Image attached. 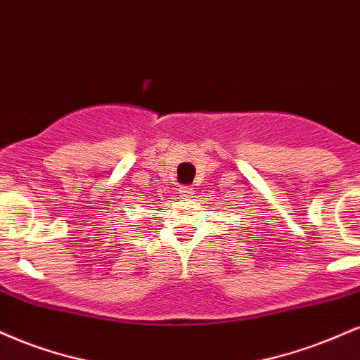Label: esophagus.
Masks as SVG:
<instances>
[{
    "mask_svg": "<svg viewBox=\"0 0 360 360\" xmlns=\"http://www.w3.org/2000/svg\"><path fill=\"white\" fill-rule=\"evenodd\" d=\"M179 194L183 198H191L194 194V188H191V186H184V188L179 189Z\"/></svg>",
    "mask_w": 360,
    "mask_h": 360,
    "instance_id": "esophagus-1",
    "label": "esophagus"
}]
</instances>
